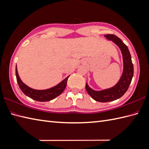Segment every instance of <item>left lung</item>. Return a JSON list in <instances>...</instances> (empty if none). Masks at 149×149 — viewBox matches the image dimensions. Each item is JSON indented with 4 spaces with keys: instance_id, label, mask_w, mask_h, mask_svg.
<instances>
[{
    "instance_id": "8db88e82",
    "label": "left lung",
    "mask_w": 149,
    "mask_h": 149,
    "mask_svg": "<svg viewBox=\"0 0 149 149\" xmlns=\"http://www.w3.org/2000/svg\"><path fill=\"white\" fill-rule=\"evenodd\" d=\"M107 39L111 40L119 47L121 51L123 61V70L121 76L116 85L108 89L96 91L86 83V89L93 99L100 102H109L119 99L123 96L128 89L133 76V65L131 61L130 51L126 45L115 35L107 34L104 36Z\"/></svg>"
}]
</instances>
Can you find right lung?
<instances>
[{
	"label": "right lung",
	"mask_w": 149,
	"mask_h": 149,
	"mask_svg": "<svg viewBox=\"0 0 149 149\" xmlns=\"http://www.w3.org/2000/svg\"><path fill=\"white\" fill-rule=\"evenodd\" d=\"M16 76L19 87L24 94L29 96V98L36 100V101L44 102L53 100L63 93L64 89L66 88L68 78L70 75L53 87L46 89H41V90L30 88L21 80L18 72V69H17V66H16Z\"/></svg>",
	"instance_id": "obj_1"
}]
</instances>
